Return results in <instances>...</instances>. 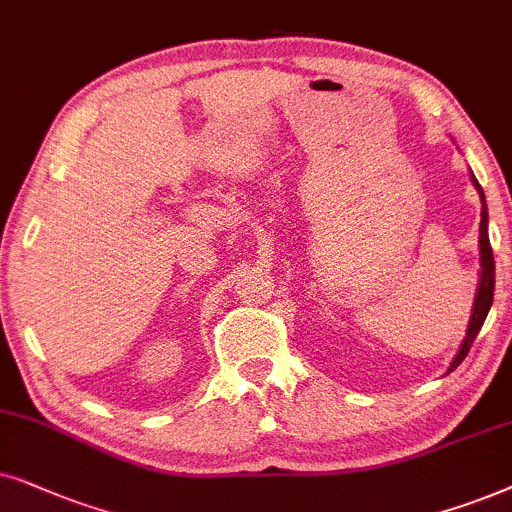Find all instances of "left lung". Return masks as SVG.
<instances>
[{"mask_svg": "<svg viewBox=\"0 0 512 512\" xmlns=\"http://www.w3.org/2000/svg\"><path fill=\"white\" fill-rule=\"evenodd\" d=\"M470 182H473V187L478 189L480 194V203H482V210H480V283H478V292H475V302H473V313H470V320H468V330H466V337H463V342L459 346V351H456V356L452 363L447 367V374L454 372L456 367L461 365V360L468 356L470 346H473L475 337H478L482 323H485L489 309H492V302H494V255H492V245H489V215H487V201H485V192H482V187L478 185V180H475V175L470 173Z\"/></svg>", "mask_w": 512, "mask_h": 512, "instance_id": "8db88e82", "label": "left lung"}]
</instances>
